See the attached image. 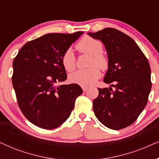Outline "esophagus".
<instances>
[{"mask_svg":"<svg viewBox=\"0 0 159 159\" xmlns=\"http://www.w3.org/2000/svg\"><path fill=\"white\" fill-rule=\"evenodd\" d=\"M88 87H82V90L84 91V92H85V91L88 90Z\"/></svg>","mask_w":159,"mask_h":159,"instance_id":"1","label":"esophagus"}]
</instances>
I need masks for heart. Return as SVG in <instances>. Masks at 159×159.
<instances>
[{
  "label": "heart",
  "mask_w": 159,
  "mask_h": 159,
  "mask_svg": "<svg viewBox=\"0 0 159 159\" xmlns=\"http://www.w3.org/2000/svg\"><path fill=\"white\" fill-rule=\"evenodd\" d=\"M75 48L80 53L91 56L89 63L90 67L86 69H80L71 74L69 76V82L82 87L92 85L101 77V73L99 68L106 71L109 66L107 56L103 52V44L91 37L84 36L75 45ZM61 64L65 70L69 72L75 69L77 59L71 48L66 49L62 54Z\"/></svg>",
  "instance_id": "obj_1"
}]
</instances>
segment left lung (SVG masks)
<instances>
[{"mask_svg":"<svg viewBox=\"0 0 159 159\" xmlns=\"http://www.w3.org/2000/svg\"><path fill=\"white\" fill-rule=\"evenodd\" d=\"M88 34L103 43L109 61L103 81L111 88H98L95 115L109 129H123L134 122L147 104L152 86L149 62L137 43L118 30L107 27Z\"/></svg>","mask_w":159,"mask_h":159,"instance_id":"8db88e82","label":"left lung"}]
</instances>
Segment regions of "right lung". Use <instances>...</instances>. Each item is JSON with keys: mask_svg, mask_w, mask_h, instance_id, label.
<instances>
[{"mask_svg": "<svg viewBox=\"0 0 159 159\" xmlns=\"http://www.w3.org/2000/svg\"><path fill=\"white\" fill-rule=\"evenodd\" d=\"M83 33H50L26 43L13 61L12 84L21 111L33 125L45 129L61 125L70 116L77 84H60L67 75L61 56Z\"/></svg>", "mask_w": 159, "mask_h": 159, "instance_id": "obj_1", "label": "right lung"}]
</instances>
